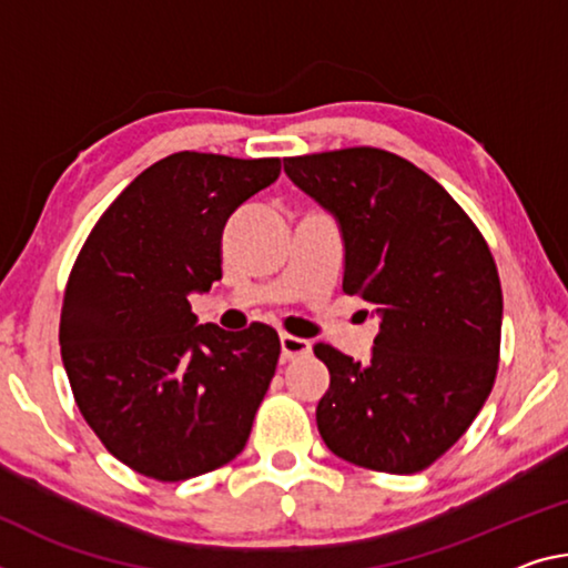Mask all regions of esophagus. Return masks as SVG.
I'll use <instances>...</instances> for the list:
<instances>
[{
	"mask_svg": "<svg viewBox=\"0 0 568 568\" xmlns=\"http://www.w3.org/2000/svg\"><path fill=\"white\" fill-rule=\"evenodd\" d=\"M308 354H311V341L291 336V333H281V358L283 362H293V358H301Z\"/></svg>",
	"mask_w": 568,
	"mask_h": 568,
	"instance_id": "34e87169",
	"label": "esophagus"
}]
</instances>
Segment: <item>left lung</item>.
Instances as JSON below:
<instances>
[{"label": "left lung", "instance_id": "left-lung-1", "mask_svg": "<svg viewBox=\"0 0 568 568\" xmlns=\"http://www.w3.org/2000/svg\"><path fill=\"white\" fill-rule=\"evenodd\" d=\"M283 166L333 214L344 291L379 318L366 362L328 344L313 348L331 374L316 407L323 443L368 470H425L493 389L503 293L490 250L435 179L389 151H326Z\"/></svg>", "mask_w": 568, "mask_h": 568}]
</instances>
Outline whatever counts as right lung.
Masks as SVG:
<instances>
[{"instance_id": "add662e5", "label": "right lung", "mask_w": 568, "mask_h": 568, "mask_svg": "<svg viewBox=\"0 0 568 568\" xmlns=\"http://www.w3.org/2000/svg\"><path fill=\"white\" fill-rule=\"evenodd\" d=\"M277 176L281 159L179 151L123 189L75 260L62 364L90 429L146 478H196L247 443L281 338L202 326L189 295L220 281L224 224Z\"/></svg>"}]
</instances>
